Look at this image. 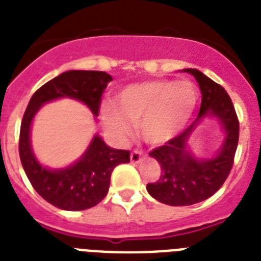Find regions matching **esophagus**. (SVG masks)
<instances>
[{"instance_id": "esophagus-1", "label": "esophagus", "mask_w": 261, "mask_h": 261, "mask_svg": "<svg viewBox=\"0 0 261 261\" xmlns=\"http://www.w3.org/2000/svg\"><path fill=\"white\" fill-rule=\"evenodd\" d=\"M143 156H145V152L142 151V150L139 149H135L131 151V162H134V164H138V162H141L142 160H143Z\"/></svg>"}]
</instances>
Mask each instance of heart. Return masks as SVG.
I'll return each instance as SVG.
<instances>
[{"mask_svg": "<svg viewBox=\"0 0 261 261\" xmlns=\"http://www.w3.org/2000/svg\"><path fill=\"white\" fill-rule=\"evenodd\" d=\"M198 90L189 80H149L124 87L115 105L105 103L100 115L116 137L130 133V122L149 143H164L188 123L197 107Z\"/></svg>", "mask_w": 261, "mask_h": 261, "instance_id": "b5f03b06", "label": "heart"}]
</instances>
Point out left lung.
<instances>
[{
    "label": "left lung",
    "instance_id": "obj_1",
    "mask_svg": "<svg viewBox=\"0 0 261 261\" xmlns=\"http://www.w3.org/2000/svg\"><path fill=\"white\" fill-rule=\"evenodd\" d=\"M196 77L201 90V107L196 120L177 137L149 152L161 165L160 179L147 184L155 200L171 206L193 205L212 197L228 178L239 143V119L229 95L220 84L198 69H184ZM207 115L216 116L226 131V139L215 159L196 160L187 151V139L196 123Z\"/></svg>",
    "mask_w": 261,
    "mask_h": 261
}]
</instances>
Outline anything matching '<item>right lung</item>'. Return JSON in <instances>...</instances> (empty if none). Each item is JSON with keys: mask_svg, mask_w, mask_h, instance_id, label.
<instances>
[{"mask_svg": "<svg viewBox=\"0 0 261 261\" xmlns=\"http://www.w3.org/2000/svg\"><path fill=\"white\" fill-rule=\"evenodd\" d=\"M112 80L101 71H68L49 80L29 100L21 122L18 151L28 179L45 201L64 211H84L100 202L109 192L112 170L130 162L128 150L111 149L95 135L90 147L76 164L67 169L49 170L37 162L31 147V124L44 103L57 97H72L86 103L99 115L101 95Z\"/></svg>", "mask_w": 261, "mask_h": 261, "instance_id": "add662e5", "label": "right lung"}]
</instances>
